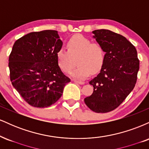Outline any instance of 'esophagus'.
<instances>
[{"label": "esophagus", "instance_id": "34e87169", "mask_svg": "<svg viewBox=\"0 0 149 149\" xmlns=\"http://www.w3.org/2000/svg\"><path fill=\"white\" fill-rule=\"evenodd\" d=\"M73 81L75 83H77V84H80V85H83V84H85L84 82H83V81H79V80H73Z\"/></svg>", "mask_w": 149, "mask_h": 149}]
</instances>
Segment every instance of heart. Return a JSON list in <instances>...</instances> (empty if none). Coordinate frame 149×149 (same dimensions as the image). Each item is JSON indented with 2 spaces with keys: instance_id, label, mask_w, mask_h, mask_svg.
<instances>
[{
  "instance_id": "b5f03b06",
  "label": "heart",
  "mask_w": 149,
  "mask_h": 149,
  "mask_svg": "<svg viewBox=\"0 0 149 149\" xmlns=\"http://www.w3.org/2000/svg\"><path fill=\"white\" fill-rule=\"evenodd\" d=\"M66 48L67 51L63 48L57 50V63L63 71L68 72L76 60L79 66L69 72L73 78L84 80L91 73H98L103 66L105 61L103 47L98 43H92L83 36L71 38L66 43Z\"/></svg>"
}]
</instances>
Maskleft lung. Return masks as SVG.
Listing matches in <instances>:
<instances>
[{"instance_id":"8db88e82","label":"left lung","mask_w":149,"mask_h":149,"mask_svg":"<svg viewBox=\"0 0 149 149\" xmlns=\"http://www.w3.org/2000/svg\"><path fill=\"white\" fill-rule=\"evenodd\" d=\"M105 52V61L100 73L90 81L93 93L85 103L96 113L114 110L125 100L135 86L139 61L135 47L126 38L110 30L92 32Z\"/></svg>"}]
</instances>
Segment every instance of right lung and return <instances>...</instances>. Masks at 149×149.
Listing matches in <instances>:
<instances>
[{
  "instance_id": "right-lung-1",
  "label": "right lung",
  "mask_w": 149,
  "mask_h": 149,
  "mask_svg": "<svg viewBox=\"0 0 149 149\" xmlns=\"http://www.w3.org/2000/svg\"><path fill=\"white\" fill-rule=\"evenodd\" d=\"M62 45L57 31L45 30L26 34L13 45L8 64L10 80L32 107L54 104L71 81L57 63L56 54Z\"/></svg>"
}]
</instances>
